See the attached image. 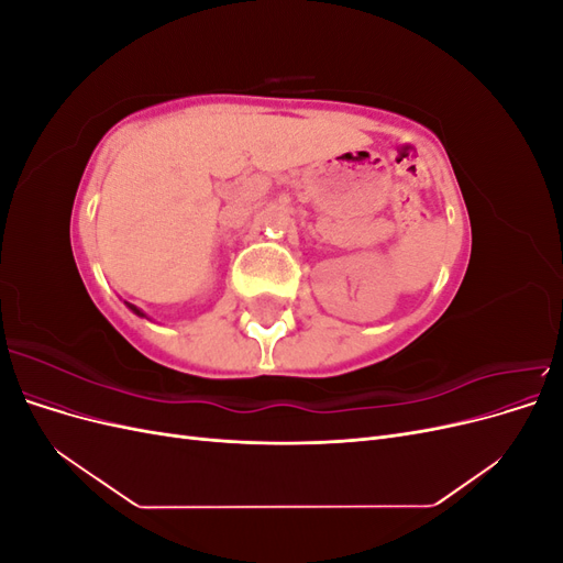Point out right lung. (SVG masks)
I'll return each instance as SVG.
<instances>
[{"instance_id":"add662e5","label":"right lung","mask_w":563,"mask_h":563,"mask_svg":"<svg viewBox=\"0 0 563 563\" xmlns=\"http://www.w3.org/2000/svg\"><path fill=\"white\" fill-rule=\"evenodd\" d=\"M126 308H129L133 314H139V317H147V314H145L141 308H135V305H131V302H126Z\"/></svg>"}]
</instances>
